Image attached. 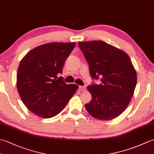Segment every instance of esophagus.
<instances>
[{
	"instance_id": "obj_1",
	"label": "esophagus",
	"mask_w": 154,
	"mask_h": 154,
	"mask_svg": "<svg viewBox=\"0 0 154 154\" xmlns=\"http://www.w3.org/2000/svg\"><path fill=\"white\" fill-rule=\"evenodd\" d=\"M86 87L85 86H79V89L82 91H86Z\"/></svg>"
}]
</instances>
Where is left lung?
Returning <instances> with one entry per match:
<instances>
[{
	"label": "left lung",
	"mask_w": 154,
	"mask_h": 154,
	"mask_svg": "<svg viewBox=\"0 0 154 154\" xmlns=\"http://www.w3.org/2000/svg\"><path fill=\"white\" fill-rule=\"evenodd\" d=\"M79 46L89 66L94 79L100 77V85L87 87L92 95L85 109L100 120H110L120 115L132 99L137 75L125 51L106 42L95 40L79 42Z\"/></svg>",
	"instance_id": "8db88e82"
}]
</instances>
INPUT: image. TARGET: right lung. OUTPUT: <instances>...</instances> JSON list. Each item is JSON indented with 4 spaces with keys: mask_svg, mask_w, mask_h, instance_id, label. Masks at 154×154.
<instances>
[{
    "mask_svg": "<svg viewBox=\"0 0 154 154\" xmlns=\"http://www.w3.org/2000/svg\"><path fill=\"white\" fill-rule=\"evenodd\" d=\"M75 42H51L32 49L22 58L17 71L16 87L25 106L42 118L61 112L76 93L78 86L66 84L62 73L65 60Z\"/></svg>",
    "mask_w": 154,
    "mask_h": 154,
    "instance_id": "obj_1",
    "label": "right lung"
}]
</instances>
